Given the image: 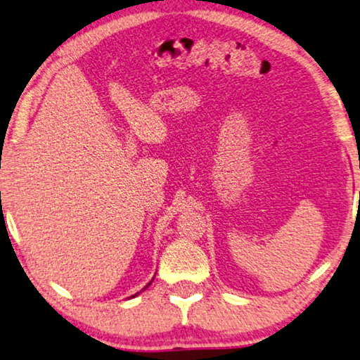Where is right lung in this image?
I'll return each mask as SVG.
<instances>
[{"label": "right lung", "mask_w": 360, "mask_h": 360, "mask_svg": "<svg viewBox=\"0 0 360 360\" xmlns=\"http://www.w3.org/2000/svg\"><path fill=\"white\" fill-rule=\"evenodd\" d=\"M149 284H150V283H149ZM149 284H148V285H149ZM148 285H146V288H148ZM146 288H144V289H146ZM133 297H134V295H133Z\"/></svg>", "instance_id": "add662e5"}]
</instances>
